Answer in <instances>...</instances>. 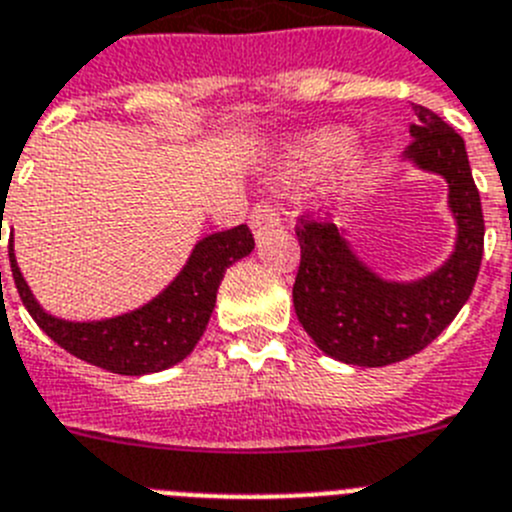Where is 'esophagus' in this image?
I'll list each match as a JSON object with an SVG mask.
<instances>
[{
  "mask_svg": "<svg viewBox=\"0 0 512 512\" xmlns=\"http://www.w3.org/2000/svg\"><path fill=\"white\" fill-rule=\"evenodd\" d=\"M280 224L283 222H280L278 211L267 204V201L255 204V209H252V214H250V229L255 237H262L265 232H273V229H278Z\"/></svg>",
  "mask_w": 512,
  "mask_h": 512,
  "instance_id": "34e87169",
  "label": "esophagus"
}]
</instances>
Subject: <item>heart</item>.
Listing matches in <instances>:
<instances>
[{
    "label": "heart",
    "mask_w": 512,
    "mask_h": 512,
    "mask_svg": "<svg viewBox=\"0 0 512 512\" xmlns=\"http://www.w3.org/2000/svg\"><path fill=\"white\" fill-rule=\"evenodd\" d=\"M352 130L347 127H326V130L308 132V135L298 137L293 145L288 147V160H285V170L290 176H316L324 173L331 165H336L352 147ZM377 155L375 153H357L349 158L347 170H344V186L354 188L362 181L372 176L375 170Z\"/></svg>",
    "instance_id": "b5f03b06"
}]
</instances>
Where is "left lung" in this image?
<instances>
[{
  "label": "left lung",
  "mask_w": 512,
  "mask_h": 512,
  "mask_svg": "<svg viewBox=\"0 0 512 512\" xmlns=\"http://www.w3.org/2000/svg\"><path fill=\"white\" fill-rule=\"evenodd\" d=\"M405 160L446 181L457 237L436 270L416 280H388L354 252L347 229L301 222V267L293 306L313 344L344 365L385 367L413 357L454 321L469 301L485 250V219L464 140L431 109L413 104Z\"/></svg>",
  "instance_id": "left-lung-1"
}]
</instances>
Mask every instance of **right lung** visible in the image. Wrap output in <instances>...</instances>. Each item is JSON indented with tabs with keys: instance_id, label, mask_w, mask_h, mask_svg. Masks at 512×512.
<instances>
[{
	"instance_id": "1",
	"label": "right lung",
	"mask_w": 512,
	"mask_h": 512,
	"mask_svg": "<svg viewBox=\"0 0 512 512\" xmlns=\"http://www.w3.org/2000/svg\"><path fill=\"white\" fill-rule=\"evenodd\" d=\"M12 242V278L35 324L73 357L101 370L132 377L168 370L193 352L209 324L216 306V290L222 285L227 267L255 250V239L247 224L206 234L193 245L181 273L140 308L99 321H68L45 311L38 298L32 296L17 265Z\"/></svg>"
}]
</instances>
